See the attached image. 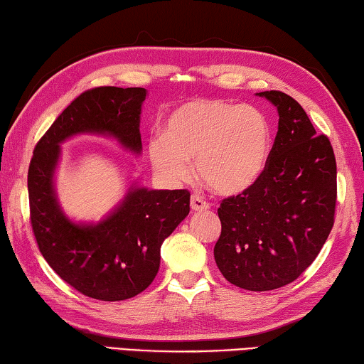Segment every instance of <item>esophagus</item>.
<instances>
[{"label": "esophagus", "instance_id": "esophagus-1", "mask_svg": "<svg viewBox=\"0 0 364 364\" xmlns=\"http://www.w3.org/2000/svg\"><path fill=\"white\" fill-rule=\"evenodd\" d=\"M190 208H192V211L195 213L206 211V209H209V203L206 200H203L200 195H193L192 198H190Z\"/></svg>", "mask_w": 364, "mask_h": 364}]
</instances>
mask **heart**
Masks as SVG:
<instances>
[{"mask_svg": "<svg viewBox=\"0 0 364 364\" xmlns=\"http://www.w3.org/2000/svg\"><path fill=\"white\" fill-rule=\"evenodd\" d=\"M270 127L262 113L250 105L218 99H196L177 107L163 124V136L151 137L153 168L169 182L196 177L219 195L250 188L265 169Z\"/></svg>", "mask_w": 364, "mask_h": 364, "instance_id": "1", "label": "heart"}]
</instances>
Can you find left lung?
I'll return each instance as SVG.
<instances>
[{
    "label": "left lung",
    "instance_id": "1",
    "mask_svg": "<svg viewBox=\"0 0 364 364\" xmlns=\"http://www.w3.org/2000/svg\"><path fill=\"white\" fill-rule=\"evenodd\" d=\"M278 110L265 169L243 193L222 200L214 259L227 282L272 291L294 282L320 254L334 225L337 168L329 139L279 91L257 92Z\"/></svg>",
    "mask_w": 364,
    "mask_h": 364
}]
</instances>
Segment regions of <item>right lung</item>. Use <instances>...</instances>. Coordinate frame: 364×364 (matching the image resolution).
Instances as JSON below:
<instances>
[{
	"label": "right lung",
	"mask_w": 364,
	"mask_h": 364,
	"mask_svg": "<svg viewBox=\"0 0 364 364\" xmlns=\"http://www.w3.org/2000/svg\"><path fill=\"white\" fill-rule=\"evenodd\" d=\"M145 97L144 87L102 86L82 92L40 139L28 168L30 220L43 257L72 288L105 302L131 299L151 284L163 241L190 213V192L131 186L105 219L76 224L57 201L54 171L60 144L78 134L110 136L140 153Z\"/></svg>",
	"instance_id": "obj_1"
}]
</instances>
